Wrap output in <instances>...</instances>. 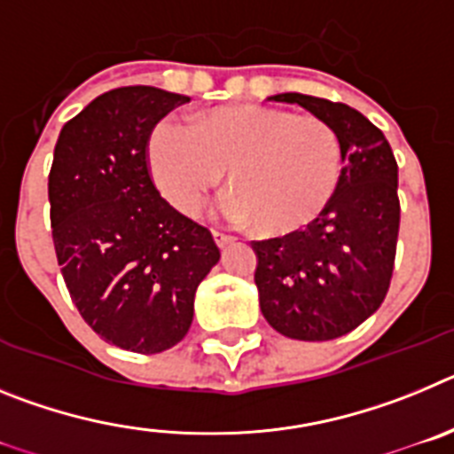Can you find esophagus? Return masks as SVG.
<instances>
[{"label": "esophagus", "instance_id": "obj_1", "mask_svg": "<svg viewBox=\"0 0 454 454\" xmlns=\"http://www.w3.org/2000/svg\"><path fill=\"white\" fill-rule=\"evenodd\" d=\"M214 239H215V243H218V247H227V246H231V243H234V236H230V234H223V231H214Z\"/></svg>", "mask_w": 454, "mask_h": 454}]
</instances>
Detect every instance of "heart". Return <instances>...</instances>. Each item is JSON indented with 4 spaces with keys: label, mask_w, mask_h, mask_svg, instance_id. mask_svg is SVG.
<instances>
[{
    "label": "heart",
    "mask_w": 454,
    "mask_h": 454,
    "mask_svg": "<svg viewBox=\"0 0 454 454\" xmlns=\"http://www.w3.org/2000/svg\"><path fill=\"white\" fill-rule=\"evenodd\" d=\"M150 170L163 198L198 214L230 172L223 211L263 236H288L330 207L343 175V145L327 120L266 104L200 115L192 129L161 122L150 138Z\"/></svg>",
    "instance_id": "1"
}]
</instances>
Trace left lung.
<instances>
[{
    "label": "left lung",
    "mask_w": 454,
    "mask_h": 454,
    "mask_svg": "<svg viewBox=\"0 0 454 454\" xmlns=\"http://www.w3.org/2000/svg\"><path fill=\"white\" fill-rule=\"evenodd\" d=\"M270 99L295 102L327 120L346 166L334 200L314 224L252 240L262 314L288 339H339L387 298L400 230L398 163L382 131L348 104L302 92Z\"/></svg>",
    "instance_id": "1"
}]
</instances>
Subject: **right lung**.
Here are the masks:
<instances>
[{
	"label": "right lung",
	"instance_id": "1",
	"mask_svg": "<svg viewBox=\"0 0 454 454\" xmlns=\"http://www.w3.org/2000/svg\"><path fill=\"white\" fill-rule=\"evenodd\" d=\"M186 95L124 86L63 124L50 170L51 239L79 314L106 343L154 355L192 323L220 250L156 191L150 136Z\"/></svg>",
	"mask_w": 454,
	"mask_h": 454
}]
</instances>
